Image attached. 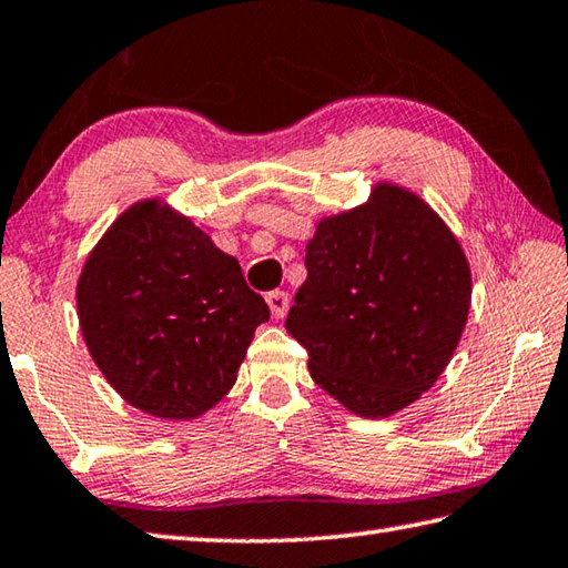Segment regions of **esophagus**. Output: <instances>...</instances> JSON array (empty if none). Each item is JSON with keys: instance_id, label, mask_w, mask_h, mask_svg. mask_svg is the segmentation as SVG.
<instances>
[{"instance_id": "esophagus-1", "label": "esophagus", "mask_w": 568, "mask_h": 568, "mask_svg": "<svg viewBox=\"0 0 568 568\" xmlns=\"http://www.w3.org/2000/svg\"><path fill=\"white\" fill-rule=\"evenodd\" d=\"M266 304L274 318H284L288 312V294L286 292H270L266 294Z\"/></svg>"}]
</instances>
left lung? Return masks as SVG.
<instances>
[{
	"mask_svg": "<svg viewBox=\"0 0 568 568\" xmlns=\"http://www.w3.org/2000/svg\"><path fill=\"white\" fill-rule=\"evenodd\" d=\"M304 264L286 331L316 385L363 417L420 398L450 363L473 296L447 224L383 183L368 205L318 222Z\"/></svg>",
	"mask_w": 568,
	"mask_h": 568,
	"instance_id": "left-lung-1",
	"label": "left lung"
}]
</instances>
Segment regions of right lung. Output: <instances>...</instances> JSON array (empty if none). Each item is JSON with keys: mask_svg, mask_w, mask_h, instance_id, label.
Masks as SVG:
<instances>
[{"mask_svg": "<svg viewBox=\"0 0 568 568\" xmlns=\"http://www.w3.org/2000/svg\"><path fill=\"white\" fill-rule=\"evenodd\" d=\"M77 304L105 381L163 420H190L222 400L254 328L270 321L240 262L158 200L123 212L95 244Z\"/></svg>", "mask_w": 568, "mask_h": 568, "instance_id": "add662e5", "label": "right lung"}]
</instances>
